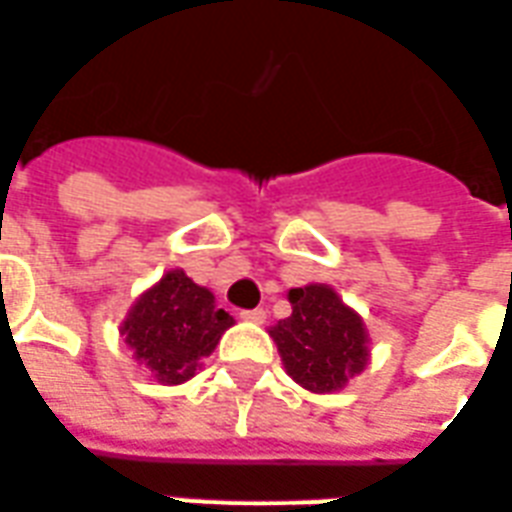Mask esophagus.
<instances>
[{"instance_id": "obj_1", "label": "esophagus", "mask_w": 512, "mask_h": 512, "mask_svg": "<svg viewBox=\"0 0 512 512\" xmlns=\"http://www.w3.org/2000/svg\"><path fill=\"white\" fill-rule=\"evenodd\" d=\"M242 322H251V324H264L267 322V311L264 308H253V311H242L240 313Z\"/></svg>"}]
</instances>
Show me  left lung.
Here are the masks:
<instances>
[{
    "mask_svg": "<svg viewBox=\"0 0 512 512\" xmlns=\"http://www.w3.org/2000/svg\"><path fill=\"white\" fill-rule=\"evenodd\" d=\"M292 316L270 327L283 368L311 393H338L371 360V338L363 316L327 283L289 289Z\"/></svg>",
    "mask_w": 512,
    "mask_h": 512,
    "instance_id": "left-lung-1",
    "label": "left lung"
}]
</instances>
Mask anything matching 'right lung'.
<instances>
[{
    "label": "right lung",
    "mask_w": 512,
    "mask_h": 512,
    "mask_svg": "<svg viewBox=\"0 0 512 512\" xmlns=\"http://www.w3.org/2000/svg\"><path fill=\"white\" fill-rule=\"evenodd\" d=\"M234 316L215 305L207 286L185 270H169L130 305L119 335L158 384H182L196 376L201 360L215 352Z\"/></svg>",
    "instance_id": "obj_1"
}]
</instances>
